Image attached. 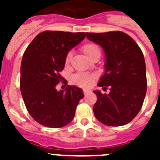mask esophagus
Returning a JSON list of instances; mask_svg holds the SVG:
<instances>
[{"label": "esophagus", "mask_w": 160, "mask_h": 160, "mask_svg": "<svg viewBox=\"0 0 160 160\" xmlns=\"http://www.w3.org/2000/svg\"><path fill=\"white\" fill-rule=\"evenodd\" d=\"M91 92V91L88 90V89H84V90H83V92H84V94H85V95L88 94L89 92Z\"/></svg>", "instance_id": "34e87169"}]
</instances>
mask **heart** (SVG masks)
<instances>
[{"mask_svg":"<svg viewBox=\"0 0 160 160\" xmlns=\"http://www.w3.org/2000/svg\"><path fill=\"white\" fill-rule=\"evenodd\" d=\"M82 51H83L84 55L86 56L87 59H90L91 56L93 55L94 53L100 51L99 48L98 47L96 44L94 43H87L82 47ZM70 57H71V54L68 53L66 56V63H68L70 61ZM73 81L80 86L82 87H87L90 86L91 84L93 81V77L88 75L87 73H77L75 74L73 78Z\"/></svg>","mask_w":160,"mask_h":160,"instance_id":"heart-1","label":"heart"}]
</instances>
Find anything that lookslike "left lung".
<instances>
[{
  "label": "left lung",
  "mask_w": 160,
  "mask_h": 160,
  "mask_svg": "<svg viewBox=\"0 0 160 160\" xmlns=\"http://www.w3.org/2000/svg\"><path fill=\"white\" fill-rule=\"evenodd\" d=\"M87 38L102 47L104 73L98 86L110 87L109 94L95 90L98 100L95 118L107 126H122L141 111L147 92L146 63L141 49L131 37L122 32L87 33Z\"/></svg>",
  "instance_id": "1"
}]
</instances>
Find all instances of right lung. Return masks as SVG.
Listing matches in <instances>:
<instances>
[{
    "label": "right lung",
    "mask_w": 160,
    "mask_h": 160,
    "mask_svg": "<svg viewBox=\"0 0 160 160\" xmlns=\"http://www.w3.org/2000/svg\"><path fill=\"white\" fill-rule=\"evenodd\" d=\"M85 37V32H42L23 55L21 94L30 115L42 126L62 128L74 118L83 91L75 86L57 91L56 85L62 80L59 72L64 68L67 55Z\"/></svg>",
    "instance_id": "obj_1"
}]
</instances>
